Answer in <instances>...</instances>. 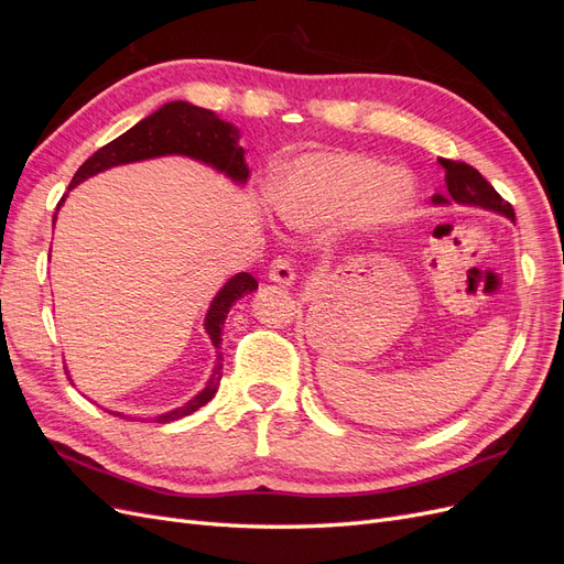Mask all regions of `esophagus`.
<instances>
[{
  "instance_id": "esophagus-1",
  "label": "esophagus",
  "mask_w": 564,
  "mask_h": 564,
  "mask_svg": "<svg viewBox=\"0 0 564 564\" xmlns=\"http://www.w3.org/2000/svg\"><path fill=\"white\" fill-rule=\"evenodd\" d=\"M268 280H270V282H275V284H282V286L294 284L296 275H294V268H292V263L284 261V259H275V261H272L270 272H268Z\"/></svg>"
}]
</instances>
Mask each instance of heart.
<instances>
[{"label":"heart","mask_w":564,"mask_h":564,"mask_svg":"<svg viewBox=\"0 0 564 564\" xmlns=\"http://www.w3.org/2000/svg\"><path fill=\"white\" fill-rule=\"evenodd\" d=\"M416 183L404 169H386L355 152H313L278 169L270 199L292 228L317 230L352 220L373 230L395 220L414 202Z\"/></svg>","instance_id":"heart-1"}]
</instances>
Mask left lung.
<instances>
[{"instance_id": "left-lung-1", "label": "left lung", "mask_w": 564, "mask_h": 564, "mask_svg": "<svg viewBox=\"0 0 564 564\" xmlns=\"http://www.w3.org/2000/svg\"><path fill=\"white\" fill-rule=\"evenodd\" d=\"M440 166L445 169V195H433L435 207H447V204H464V207H477L485 212L501 214L516 224V212L510 204L494 191V187L482 178V174L466 162H452V160H437Z\"/></svg>"}]
</instances>
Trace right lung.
I'll list each match as a JSON object with an SVG mask.
<instances>
[{
  "label": "right lung",
  "instance_id": "1",
  "mask_svg": "<svg viewBox=\"0 0 564 564\" xmlns=\"http://www.w3.org/2000/svg\"><path fill=\"white\" fill-rule=\"evenodd\" d=\"M240 141V129L232 127L226 119H220L214 110L207 108H197L193 104H185V100H172V104H164L160 110L148 115L141 119L139 124L124 131L122 135H117L115 141L96 150L94 155L84 162L77 174L70 181L73 191L82 181H87L106 169L119 166V164H131V162H143V160H155V158H166V155H181V158H191L202 164H207L216 169L218 174L228 176L232 183L245 185L249 178V166L245 162V148L237 143ZM67 195L61 197L56 214L61 209V204L65 202ZM56 224V216H54ZM259 289V282H256L249 272H237L224 286L218 289V294L209 303L207 317H204V329H207L212 344L216 348V362L212 369V377L193 400H187L185 404L172 409V412L158 414L155 423H169L183 419L187 414L197 412L199 406L207 404L218 390L220 383V369H224V352H220V334H224V324L235 305L237 299H242L245 294H251ZM115 416L127 419L122 412H110Z\"/></svg>",
  "mask_w": 564,
  "mask_h": 564
}]
</instances>
